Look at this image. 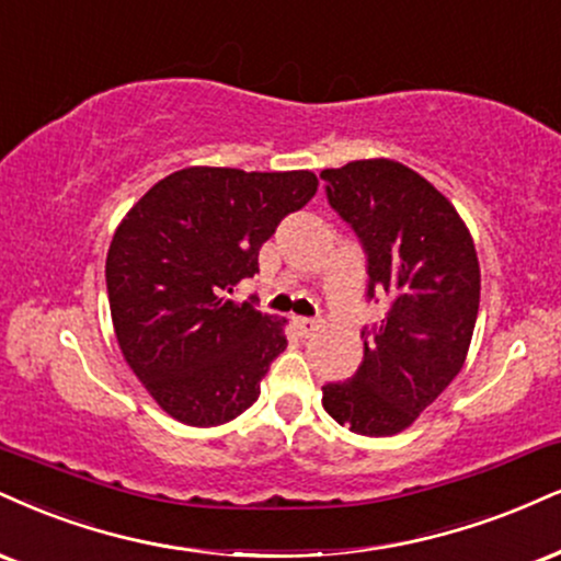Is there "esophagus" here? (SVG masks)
I'll return each instance as SVG.
<instances>
[{
  "label": "esophagus",
  "instance_id": "obj_1",
  "mask_svg": "<svg viewBox=\"0 0 561 561\" xmlns=\"http://www.w3.org/2000/svg\"><path fill=\"white\" fill-rule=\"evenodd\" d=\"M295 327L300 329V334L310 336V334L319 332V329H321V321H316V319H295Z\"/></svg>",
  "mask_w": 561,
  "mask_h": 561
}]
</instances>
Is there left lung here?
Returning a JSON list of instances; mask_svg holds the SVG:
<instances>
[{"mask_svg": "<svg viewBox=\"0 0 561 561\" xmlns=\"http://www.w3.org/2000/svg\"><path fill=\"white\" fill-rule=\"evenodd\" d=\"M321 180L366 245L368 298H391L357 374L323 387V410L353 434L394 436L465 366L481 300L473 234L447 195L394 159H357Z\"/></svg>", "mask_w": 561, "mask_h": 561, "instance_id": "left-lung-1", "label": "left lung"}]
</instances>
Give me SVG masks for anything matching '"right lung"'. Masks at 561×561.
Listing matches in <instances>:
<instances>
[{
	"label": "right lung",
	"mask_w": 561,
	"mask_h": 561,
	"mask_svg": "<svg viewBox=\"0 0 561 561\" xmlns=\"http://www.w3.org/2000/svg\"><path fill=\"white\" fill-rule=\"evenodd\" d=\"M316 191L308 170L187 167L159 180L114 229L106 289L117 345L174 421L221 426L259 400L287 347V319L229 295L259 272L276 225Z\"/></svg>",
	"instance_id": "add662e5"
}]
</instances>
